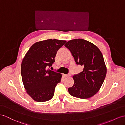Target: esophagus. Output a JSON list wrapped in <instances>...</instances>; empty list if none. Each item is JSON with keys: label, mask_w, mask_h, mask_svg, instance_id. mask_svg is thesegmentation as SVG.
Returning a JSON list of instances; mask_svg holds the SVG:
<instances>
[{"label": "esophagus", "mask_w": 125, "mask_h": 125, "mask_svg": "<svg viewBox=\"0 0 125 125\" xmlns=\"http://www.w3.org/2000/svg\"><path fill=\"white\" fill-rule=\"evenodd\" d=\"M63 76L65 77H70V74H63Z\"/></svg>", "instance_id": "34e87169"}]
</instances>
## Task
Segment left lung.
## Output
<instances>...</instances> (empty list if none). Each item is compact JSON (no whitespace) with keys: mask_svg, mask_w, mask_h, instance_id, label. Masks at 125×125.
<instances>
[{"mask_svg":"<svg viewBox=\"0 0 125 125\" xmlns=\"http://www.w3.org/2000/svg\"><path fill=\"white\" fill-rule=\"evenodd\" d=\"M83 71L73 77L74 85L68 88L72 96L86 99L99 91L106 74L103 55L96 46L83 39L70 40L64 45Z\"/></svg>","mask_w":125,"mask_h":125,"instance_id":"1","label":"left lung"}]
</instances>
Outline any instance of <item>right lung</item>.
<instances>
[{
  "mask_svg": "<svg viewBox=\"0 0 125 125\" xmlns=\"http://www.w3.org/2000/svg\"><path fill=\"white\" fill-rule=\"evenodd\" d=\"M66 42L56 39L38 42L23 58L21 68L23 83L28 94L35 101L46 102L54 96L62 74L47 67L55 62L57 51Z\"/></svg>",
  "mask_w": 125,
  "mask_h": 125,
  "instance_id": "1",
  "label": "right lung"
}]
</instances>
